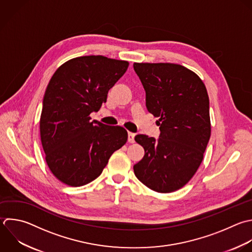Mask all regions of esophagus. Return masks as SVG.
I'll return each mask as SVG.
<instances>
[{
	"instance_id": "obj_1",
	"label": "esophagus",
	"mask_w": 252,
	"mask_h": 252,
	"mask_svg": "<svg viewBox=\"0 0 252 252\" xmlns=\"http://www.w3.org/2000/svg\"><path fill=\"white\" fill-rule=\"evenodd\" d=\"M128 142L131 144L135 143V134L134 133H132V132L128 133Z\"/></svg>"
}]
</instances>
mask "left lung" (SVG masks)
<instances>
[{"label":"left lung","instance_id":"1","mask_svg":"<svg viewBox=\"0 0 252 252\" xmlns=\"http://www.w3.org/2000/svg\"><path fill=\"white\" fill-rule=\"evenodd\" d=\"M146 92V106L158 117L159 137L139 134L145 150L134 165L136 177L150 189L168 193L183 187L200 166L211 136L209 96L202 80L171 63H134Z\"/></svg>","mask_w":252,"mask_h":252}]
</instances>
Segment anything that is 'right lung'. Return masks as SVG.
Wrapping results in <instances>:
<instances>
[{
	"label": "right lung",
	"instance_id": "add662e5",
	"mask_svg": "<svg viewBox=\"0 0 252 252\" xmlns=\"http://www.w3.org/2000/svg\"><path fill=\"white\" fill-rule=\"evenodd\" d=\"M127 61L82 56L60 66L42 102L40 137L46 162L63 183L78 187L97 178L111 155L127 142V131L96 120L108 91L125 74Z\"/></svg>",
	"mask_w": 252,
	"mask_h": 252
}]
</instances>
